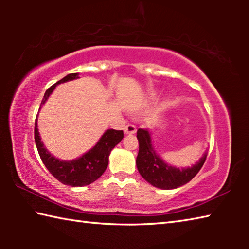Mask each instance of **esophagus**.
Listing matches in <instances>:
<instances>
[{
	"label": "esophagus",
	"instance_id": "34e87169",
	"mask_svg": "<svg viewBox=\"0 0 249 249\" xmlns=\"http://www.w3.org/2000/svg\"><path fill=\"white\" fill-rule=\"evenodd\" d=\"M136 130H137L136 126L133 125V124H127L124 127L125 134H135V133H136Z\"/></svg>",
	"mask_w": 249,
	"mask_h": 249
}]
</instances>
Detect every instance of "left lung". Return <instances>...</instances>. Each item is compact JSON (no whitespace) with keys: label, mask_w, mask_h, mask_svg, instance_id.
<instances>
[{"label":"left lung","mask_w":249,"mask_h":249,"mask_svg":"<svg viewBox=\"0 0 249 249\" xmlns=\"http://www.w3.org/2000/svg\"><path fill=\"white\" fill-rule=\"evenodd\" d=\"M137 140L140 144V150L136 158L137 169L142 178L156 188L170 190V189L179 188L188 183L200 171L206 159V154H204L199 162H196L191 168L179 169V168L169 166L157 155L151 145L148 129L138 128Z\"/></svg>","instance_id":"obj_1"}]
</instances>
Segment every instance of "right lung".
<instances>
[{
    "label": "right lung",
    "instance_id": "right-lung-1",
    "mask_svg": "<svg viewBox=\"0 0 249 249\" xmlns=\"http://www.w3.org/2000/svg\"><path fill=\"white\" fill-rule=\"evenodd\" d=\"M77 78H79L78 73H70L61 80H59L53 86L50 87L45 92L40 107L47 101L48 96L52 94V92L56 88L57 84L70 81V80ZM34 134H35L37 150H38L41 161L44 162L46 168L61 183L66 185H71V187H83V185L90 184L94 182L96 179H99L107 168L108 156L111 154V150L124 137L123 130L107 129L103 134V136L100 138V141L96 142V145L93 148L88 151V153L81 156L80 158L71 160V161H64V160L54 158L45 148L44 144L40 141L38 128H37V119L35 121V130H34Z\"/></svg>",
    "mask_w": 249,
    "mask_h": 249
}]
</instances>
